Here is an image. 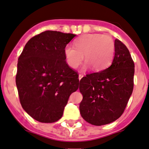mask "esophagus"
Returning a JSON list of instances; mask_svg holds the SVG:
<instances>
[{"label": "esophagus", "instance_id": "34e87169", "mask_svg": "<svg viewBox=\"0 0 149 149\" xmlns=\"http://www.w3.org/2000/svg\"><path fill=\"white\" fill-rule=\"evenodd\" d=\"M83 74H81V73H79V79H81L82 78V77H83Z\"/></svg>", "mask_w": 149, "mask_h": 149}]
</instances>
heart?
<instances>
[{"mask_svg":"<svg viewBox=\"0 0 149 149\" xmlns=\"http://www.w3.org/2000/svg\"><path fill=\"white\" fill-rule=\"evenodd\" d=\"M74 47L67 45L64 55L67 65L75 69L82 58L85 59L84 68L92 66L95 70L107 68L112 60L115 53V42L109 35L100 33H88L82 35L74 42Z\"/></svg>","mask_w":149,"mask_h":149,"instance_id":"obj_1","label":"heart"}]
</instances>
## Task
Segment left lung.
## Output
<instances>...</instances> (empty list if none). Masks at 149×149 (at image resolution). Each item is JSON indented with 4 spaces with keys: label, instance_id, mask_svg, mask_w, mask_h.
Returning a JSON list of instances; mask_svg holds the SVG:
<instances>
[{
    "label": "left lung",
    "instance_id": "8db88e82",
    "mask_svg": "<svg viewBox=\"0 0 149 149\" xmlns=\"http://www.w3.org/2000/svg\"><path fill=\"white\" fill-rule=\"evenodd\" d=\"M134 63L125 44L115 40V56L110 67L86 75L80 80L83 98L82 117L93 125L101 126L117 120L125 111L134 89Z\"/></svg>",
    "mask_w": 149,
    "mask_h": 149
}]
</instances>
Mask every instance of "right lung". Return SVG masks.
<instances>
[{
    "label": "right lung",
    "instance_id": "right-lung-1",
    "mask_svg": "<svg viewBox=\"0 0 149 149\" xmlns=\"http://www.w3.org/2000/svg\"><path fill=\"white\" fill-rule=\"evenodd\" d=\"M73 33L46 31L29 40L18 59L15 83L21 105L33 119L58 121L69 97L79 88V76L67 65L64 47Z\"/></svg>",
    "mask_w": 149,
    "mask_h": 149
}]
</instances>
